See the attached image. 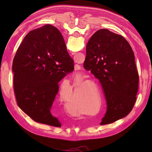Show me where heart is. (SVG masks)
<instances>
[{
    "instance_id": "1",
    "label": "heart",
    "mask_w": 152,
    "mask_h": 152,
    "mask_svg": "<svg viewBox=\"0 0 152 152\" xmlns=\"http://www.w3.org/2000/svg\"><path fill=\"white\" fill-rule=\"evenodd\" d=\"M91 102V97L90 96H84V94L75 92L69 100V106L75 108L74 115H78L85 111L86 108Z\"/></svg>"
}]
</instances>
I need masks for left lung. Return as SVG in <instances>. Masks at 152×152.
<instances>
[{"mask_svg": "<svg viewBox=\"0 0 152 152\" xmlns=\"http://www.w3.org/2000/svg\"><path fill=\"white\" fill-rule=\"evenodd\" d=\"M84 68L99 80L107 101L101 125L125 117L134 106L139 75L135 56L123 36L107 29L97 31L86 45Z\"/></svg>", "mask_w": 152, "mask_h": 152, "instance_id": "left-lung-1", "label": "left lung"}]
</instances>
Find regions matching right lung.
I'll list each match as a JSON object with an SVG mask.
<instances>
[{
    "label": "right lung",
    "instance_id": "add662e5",
    "mask_svg": "<svg viewBox=\"0 0 152 152\" xmlns=\"http://www.w3.org/2000/svg\"><path fill=\"white\" fill-rule=\"evenodd\" d=\"M74 70L61 33L51 25L31 31L12 62L13 86L18 106L35 121L61 127L52 115L58 82Z\"/></svg>",
    "mask_w": 152,
    "mask_h": 152
}]
</instances>
